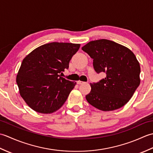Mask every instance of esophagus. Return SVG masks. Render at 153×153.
<instances>
[{"label": "esophagus", "mask_w": 153, "mask_h": 153, "mask_svg": "<svg viewBox=\"0 0 153 153\" xmlns=\"http://www.w3.org/2000/svg\"><path fill=\"white\" fill-rule=\"evenodd\" d=\"M85 83V82H82V81H77V83L79 84V85H80V84H83V83Z\"/></svg>", "instance_id": "1"}]
</instances>
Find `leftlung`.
<instances>
[{"mask_svg": "<svg viewBox=\"0 0 153 153\" xmlns=\"http://www.w3.org/2000/svg\"><path fill=\"white\" fill-rule=\"evenodd\" d=\"M82 49L93 59L97 73H105L98 83H90L86 99L102 111H112L124 106L140 84L141 68L134 53L122 45L107 39L89 42Z\"/></svg>", "mask_w": 153, "mask_h": 153, "instance_id": "1", "label": "left lung"}]
</instances>
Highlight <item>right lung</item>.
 I'll return each mask as SVG.
<instances>
[{"mask_svg":"<svg viewBox=\"0 0 153 153\" xmlns=\"http://www.w3.org/2000/svg\"><path fill=\"white\" fill-rule=\"evenodd\" d=\"M80 44L47 43L35 48L23 60L16 77L19 94L35 111L51 114L66 102L76 82L61 77L68 69Z\"/></svg>","mask_w":153,"mask_h":153,"instance_id":"add662e5","label":"right lung"}]
</instances>
